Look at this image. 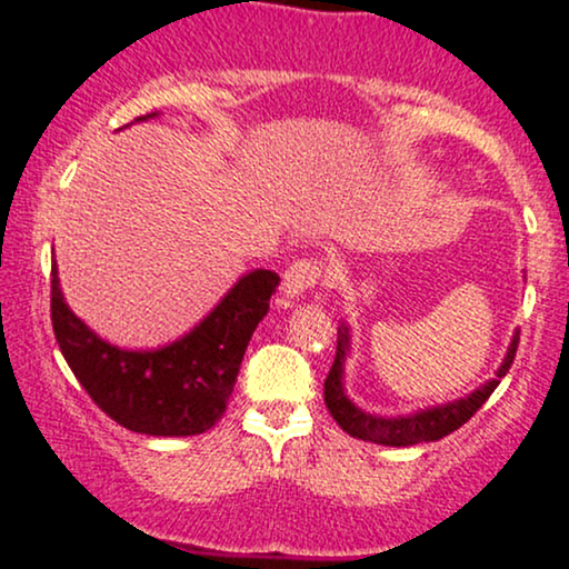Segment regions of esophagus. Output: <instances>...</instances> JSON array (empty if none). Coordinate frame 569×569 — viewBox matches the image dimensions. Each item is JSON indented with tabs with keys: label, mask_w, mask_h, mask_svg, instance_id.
<instances>
[{
	"label": "esophagus",
	"mask_w": 569,
	"mask_h": 569,
	"mask_svg": "<svg viewBox=\"0 0 569 569\" xmlns=\"http://www.w3.org/2000/svg\"><path fill=\"white\" fill-rule=\"evenodd\" d=\"M323 278V262L318 259H297L291 262L283 276V291L286 297H299V293L316 289Z\"/></svg>",
	"instance_id": "1"
}]
</instances>
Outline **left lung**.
<instances>
[{"label": "left lung", "instance_id": "1", "mask_svg": "<svg viewBox=\"0 0 569 569\" xmlns=\"http://www.w3.org/2000/svg\"><path fill=\"white\" fill-rule=\"evenodd\" d=\"M516 348H519V335L513 337L506 361H502V367L498 369V377L489 380L487 385H481V388L473 390L468 398L443 403V407L422 409L417 411V415H407V417H380V415H369V411L358 409L356 403L345 396L342 367H345V356H348V326H339L337 356L323 382L326 407H329L331 417L337 420V426L342 428L345 433H350L352 439L385 443V447H411V443L439 441L443 436L455 433L460 426H466L476 411L485 407L487 398L495 393V388H498L500 377H506L508 369H511Z\"/></svg>", "mask_w": 569, "mask_h": 569}]
</instances>
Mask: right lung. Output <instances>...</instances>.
Masks as SVG:
<instances>
[{
	"label": "right lung",
	"mask_w": 569,
	"mask_h": 569,
	"mask_svg": "<svg viewBox=\"0 0 569 569\" xmlns=\"http://www.w3.org/2000/svg\"><path fill=\"white\" fill-rule=\"evenodd\" d=\"M152 114H143L147 120ZM280 278L253 270L217 310L168 348L133 352L98 339L63 302L53 267L50 318L69 369L114 422L147 436H198L224 415L253 329L270 310Z\"/></svg>",
	"instance_id": "1"
}]
</instances>
